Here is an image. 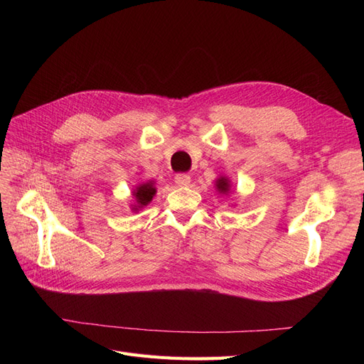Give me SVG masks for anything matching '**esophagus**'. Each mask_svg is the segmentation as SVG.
I'll return each instance as SVG.
<instances>
[{"instance_id": "esophagus-1", "label": "esophagus", "mask_w": 364, "mask_h": 364, "mask_svg": "<svg viewBox=\"0 0 364 364\" xmlns=\"http://www.w3.org/2000/svg\"><path fill=\"white\" fill-rule=\"evenodd\" d=\"M174 182L178 183L179 186H186V185H190L191 178H190V174H186V173H179V174H176Z\"/></svg>"}]
</instances>
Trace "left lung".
Instances as JSON below:
<instances>
[{
	"label": "left lung",
	"instance_id": "1",
	"mask_svg": "<svg viewBox=\"0 0 364 364\" xmlns=\"http://www.w3.org/2000/svg\"><path fill=\"white\" fill-rule=\"evenodd\" d=\"M217 190H218L220 193H228V191H229V182H228V179L220 178V179L217 181Z\"/></svg>",
	"mask_w": 364,
	"mask_h": 364
}]
</instances>
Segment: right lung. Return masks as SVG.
Segmentation results:
<instances>
[{
  "label": "right lung",
  "instance_id": "obj_1",
  "mask_svg": "<svg viewBox=\"0 0 364 364\" xmlns=\"http://www.w3.org/2000/svg\"><path fill=\"white\" fill-rule=\"evenodd\" d=\"M155 193H156V188H155V186H153L151 182L139 185L138 188H136V191H135L138 208L146 206L153 199V196H155ZM138 208H134V209H138Z\"/></svg>",
  "mask_w": 364,
  "mask_h": 364
}]
</instances>
